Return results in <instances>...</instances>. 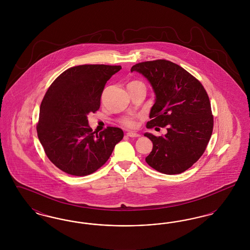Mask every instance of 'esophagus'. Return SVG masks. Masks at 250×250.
<instances>
[{
    "label": "esophagus",
    "mask_w": 250,
    "mask_h": 250,
    "mask_svg": "<svg viewBox=\"0 0 250 250\" xmlns=\"http://www.w3.org/2000/svg\"><path fill=\"white\" fill-rule=\"evenodd\" d=\"M126 135L128 136V137H130V138H139V137H141V135L140 134H138V133H135V132H128V133H126Z\"/></svg>",
    "instance_id": "1"
}]
</instances>
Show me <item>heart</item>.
I'll list each match as a JSON object with an SVG mask.
<instances>
[{"mask_svg": "<svg viewBox=\"0 0 250 250\" xmlns=\"http://www.w3.org/2000/svg\"><path fill=\"white\" fill-rule=\"evenodd\" d=\"M134 84H143L140 82H132L128 85H134ZM122 124L127 127H135L136 126V119L135 117H125L122 120Z\"/></svg>", "mask_w": 250, "mask_h": 250, "instance_id": "1", "label": "heart"}]
</instances>
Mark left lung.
<instances>
[{
	"mask_svg": "<svg viewBox=\"0 0 250 250\" xmlns=\"http://www.w3.org/2000/svg\"><path fill=\"white\" fill-rule=\"evenodd\" d=\"M139 72L151 84L155 102L147 128L165 127L167 134L145 133L153 150L145 161L165 174H178L189 168L204 153L214 127L211 103L202 84L178 64L155 60L139 62Z\"/></svg>",
	"mask_w": 250,
	"mask_h": 250,
	"instance_id": "left-lung-1",
	"label": "left lung"
}]
</instances>
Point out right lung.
<instances>
[{
  "instance_id": "right-lung-1",
  "label": "right lung",
  "mask_w": 250,
  "mask_h": 250,
  "mask_svg": "<svg viewBox=\"0 0 250 250\" xmlns=\"http://www.w3.org/2000/svg\"><path fill=\"white\" fill-rule=\"evenodd\" d=\"M120 65L83 64L62 72L44 96L36 125L48 159L75 176L89 175L103 166L124 132L108 126L93 132L87 115L100 107L104 87Z\"/></svg>"
}]
</instances>
